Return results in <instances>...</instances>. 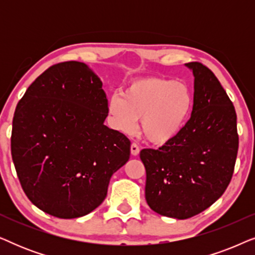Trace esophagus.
Segmentation results:
<instances>
[{"instance_id":"34e87169","label":"esophagus","mask_w":255,"mask_h":255,"mask_svg":"<svg viewBox=\"0 0 255 255\" xmlns=\"http://www.w3.org/2000/svg\"><path fill=\"white\" fill-rule=\"evenodd\" d=\"M139 151H140V149H139V146L133 142V144L131 145V154L133 156H137L139 154Z\"/></svg>"}]
</instances>
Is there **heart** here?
<instances>
[{"instance_id":"b5f03b06","label":"heart","mask_w":255,"mask_h":255,"mask_svg":"<svg viewBox=\"0 0 255 255\" xmlns=\"http://www.w3.org/2000/svg\"><path fill=\"white\" fill-rule=\"evenodd\" d=\"M193 106V94L186 83L149 76L134 80L123 93L111 96L108 110L116 128L125 133L133 132L140 120L144 138L160 146L180 134Z\"/></svg>"}]
</instances>
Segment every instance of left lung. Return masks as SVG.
<instances>
[{
    "label": "left lung",
    "instance_id": "obj_1",
    "mask_svg": "<svg viewBox=\"0 0 255 255\" xmlns=\"http://www.w3.org/2000/svg\"><path fill=\"white\" fill-rule=\"evenodd\" d=\"M186 66L194 75L190 120L168 144L140 151L146 202L176 219L198 215L224 194L239 145L235 107L221 82L201 62Z\"/></svg>",
    "mask_w": 255,
    "mask_h": 255
}]
</instances>
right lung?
I'll return each mask as SVG.
<instances>
[{
  "instance_id": "right-lung-1",
  "label": "right lung",
  "mask_w": 255,
  "mask_h": 255,
  "mask_svg": "<svg viewBox=\"0 0 255 255\" xmlns=\"http://www.w3.org/2000/svg\"><path fill=\"white\" fill-rule=\"evenodd\" d=\"M108 113L102 81L83 62L57 64L31 83L13 115L11 155L37 208L71 219L104 201L131 145L104 125Z\"/></svg>"
}]
</instances>
